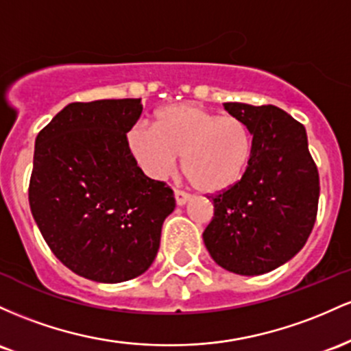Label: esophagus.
<instances>
[{
	"instance_id": "esophagus-1",
	"label": "esophagus",
	"mask_w": 351,
	"mask_h": 351,
	"mask_svg": "<svg viewBox=\"0 0 351 351\" xmlns=\"http://www.w3.org/2000/svg\"><path fill=\"white\" fill-rule=\"evenodd\" d=\"M174 197H176V202H177V206H184V204H186L187 200L191 199V195H189L187 192H184V191H179V189H176V191H174Z\"/></svg>"
}]
</instances>
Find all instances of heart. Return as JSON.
I'll return each mask as SVG.
<instances>
[{
  "instance_id": "b5f03b06",
  "label": "heart",
  "mask_w": 351,
  "mask_h": 351,
  "mask_svg": "<svg viewBox=\"0 0 351 351\" xmlns=\"http://www.w3.org/2000/svg\"><path fill=\"white\" fill-rule=\"evenodd\" d=\"M129 151L147 176L172 174L177 157L192 187L217 194L242 180L252 156L249 128L234 116H219L195 102H174L154 114L152 129L132 128Z\"/></svg>"
}]
</instances>
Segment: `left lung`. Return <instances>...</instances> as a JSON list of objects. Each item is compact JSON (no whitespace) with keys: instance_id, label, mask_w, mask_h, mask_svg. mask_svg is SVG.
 Wrapping results in <instances>:
<instances>
[{"instance_id":"left-lung-1","label":"left lung","mask_w":351,"mask_h":351,"mask_svg":"<svg viewBox=\"0 0 351 351\" xmlns=\"http://www.w3.org/2000/svg\"><path fill=\"white\" fill-rule=\"evenodd\" d=\"M252 136L242 180L210 195L214 217L202 237L220 267L262 275L295 257L315 226L320 197L318 169L303 124L277 106L226 102Z\"/></svg>"}]
</instances>
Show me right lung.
Here are the masks:
<instances>
[{
	"instance_id": "add662e5",
	"label": "right lung",
	"mask_w": 351,
	"mask_h": 351,
	"mask_svg": "<svg viewBox=\"0 0 351 351\" xmlns=\"http://www.w3.org/2000/svg\"><path fill=\"white\" fill-rule=\"evenodd\" d=\"M141 99L71 102L39 131L29 207L51 252L101 283L139 277L154 262L174 192L143 172L128 132Z\"/></svg>"
}]
</instances>
